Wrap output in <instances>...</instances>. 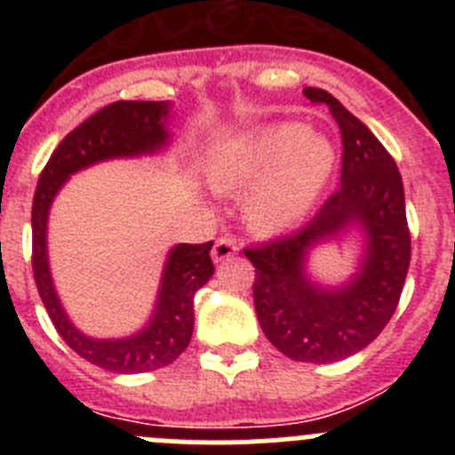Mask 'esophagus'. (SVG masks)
<instances>
[{
  "label": "esophagus",
  "mask_w": 455,
  "mask_h": 455,
  "mask_svg": "<svg viewBox=\"0 0 455 455\" xmlns=\"http://www.w3.org/2000/svg\"><path fill=\"white\" fill-rule=\"evenodd\" d=\"M237 251H240V244H237L233 237H220V240L213 244L211 255H213V261H224L228 259V257L237 255Z\"/></svg>",
  "instance_id": "esophagus-1"
}]
</instances>
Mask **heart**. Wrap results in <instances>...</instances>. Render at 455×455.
Masks as SVG:
<instances>
[{
  "instance_id": "b5f03b06",
  "label": "heart",
  "mask_w": 455,
  "mask_h": 455,
  "mask_svg": "<svg viewBox=\"0 0 455 455\" xmlns=\"http://www.w3.org/2000/svg\"><path fill=\"white\" fill-rule=\"evenodd\" d=\"M334 149L297 123L264 127L233 140L211 169L220 191L251 189L249 215L261 228H286L308 213L328 185Z\"/></svg>"
}]
</instances>
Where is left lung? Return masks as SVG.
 <instances>
[{"instance_id":"8db88e82","label":"left lung","mask_w":455,"mask_h":455,"mask_svg":"<svg viewBox=\"0 0 455 455\" xmlns=\"http://www.w3.org/2000/svg\"><path fill=\"white\" fill-rule=\"evenodd\" d=\"M306 99L328 105L343 142L341 187L301 231L244 249L255 266V313L282 355L332 363L370 346L392 319L405 286L411 235L396 163L380 140L330 92L304 87ZM356 223L366 237L360 273L341 289H321L305 275V255Z\"/></svg>"}]
</instances>
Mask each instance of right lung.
<instances>
[{"mask_svg":"<svg viewBox=\"0 0 455 455\" xmlns=\"http://www.w3.org/2000/svg\"><path fill=\"white\" fill-rule=\"evenodd\" d=\"M167 100H116L72 130L50 156L32 200V273L36 291L63 341L79 356L116 374H139L173 363L194 334V297L213 275L211 246L178 244L169 251L156 310L140 332L125 339H92L72 325L54 291L48 266V213L68 178L109 158L154 154L169 140Z\"/></svg>","mask_w":455,"mask_h":455,"instance_id":"right-lung-1","label":"right lung"}]
</instances>
